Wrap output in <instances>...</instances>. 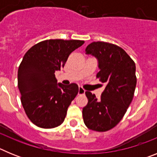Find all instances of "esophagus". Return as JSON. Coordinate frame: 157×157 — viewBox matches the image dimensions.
I'll return each instance as SVG.
<instances>
[{
    "mask_svg": "<svg viewBox=\"0 0 157 157\" xmlns=\"http://www.w3.org/2000/svg\"><path fill=\"white\" fill-rule=\"evenodd\" d=\"M86 90L83 88H82V87H79V88H78V94H84Z\"/></svg>",
    "mask_w": 157,
    "mask_h": 157,
    "instance_id": "obj_1",
    "label": "esophagus"
}]
</instances>
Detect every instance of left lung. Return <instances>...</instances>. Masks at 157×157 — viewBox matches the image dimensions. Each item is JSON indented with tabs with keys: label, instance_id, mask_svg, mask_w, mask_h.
<instances>
[{
	"label": "left lung",
	"instance_id": "8db88e82",
	"mask_svg": "<svg viewBox=\"0 0 157 157\" xmlns=\"http://www.w3.org/2000/svg\"><path fill=\"white\" fill-rule=\"evenodd\" d=\"M86 53L97 58V78L106 86L99 100L86 92L88 104L82 109L83 121L89 129L104 132L120 123L132 101L137 83L135 63L123 48L104 41L90 44Z\"/></svg>",
	"mask_w": 157,
	"mask_h": 157
}]
</instances>
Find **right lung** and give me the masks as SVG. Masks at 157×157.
<instances>
[{
  "label": "right lung",
  "mask_w": 157,
  "mask_h": 157,
  "mask_svg": "<svg viewBox=\"0 0 157 157\" xmlns=\"http://www.w3.org/2000/svg\"><path fill=\"white\" fill-rule=\"evenodd\" d=\"M83 44L80 40H45L32 46L23 56L18 70V87L25 112L37 127L54 128L64 121L78 86L57 83L55 72Z\"/></svg>",
  "instance_id": "right-lung-1"
}]
</instances>
